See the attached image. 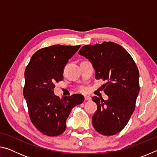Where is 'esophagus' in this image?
<instances>
[{"mask_svg": "<svg viewBox=\"0 0 157 157\" xmlns=\"http://www.w3.org/2000/svg\"><path fill=\"white\" fill-rule=\"evenodd\" d=\"M84 100H91V98L89 95H84Z\"/></svg>", "mask_w": 157, "mask_h": 157, "instance_id": "obj_1", "label": "esophagus"}]
</instances>
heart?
<instances>
[{
	"mask_svg": "<svg viewBox=\"0 0 157 157\" xmlns=\"http://www.w3.org/2000/svg\"><path fill=\"white\" fill-rule=\"evenodd\" d=\"M79 89H80V91H86V87L84 86H80V88H79Z\"/></svg>",
	"mask_w": 157,
	"mask_h": 157,
	"instance_id": "1",
	"label": "heart"
}]
</instances>
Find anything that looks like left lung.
Masks as SVG:
<instances>
[{
	"label": "left lung",
	"mask_w": 157,
	"mask_h": 157,
	"mask_svg": "<svg viewBox=\"0 0 157 157\" xmlns=\"http://www.w3.org/2000/svg\"><path fill=\"white\" fill-rule=\"evenodd\" d=\"M79 55L90 60L96 79L106 81L104 92L109 99L92 97L98 109L92 116L93 126L105 136L120 132L129 122L139 93V72L129 52L113 42L86 45Z\"/></svg>",
	"instance_id": "8db88e82"
}]
</instances>
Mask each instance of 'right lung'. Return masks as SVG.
Segmentation results:
<instances>
[{
  "mask_svg": "<svg viewBox=\"0 0 157 157\" xmlns=\"http://www.w3.org/2000/svg\"><path fill=\"white\" fill-rule=\"evenodd\" d=\"M80 46L54 45L34 53L25 71L23 95L29 117L39 132L48 136L62 134L71 109L83 102L81 94L60 98L55 95V84L63 79V68Z\"/></svg>",
  "mask_w": 157,
  "mask_h": 157,
  "instance_id": "obj_1",
  "label": "right lung"
}]
</instances>
